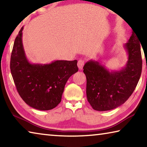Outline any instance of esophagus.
<instances>
[{"instance_id": "1", "label": "esophagus", "mask_w": 147, "mask_h": 147, "mask_svg": "<svg viewBox=\"0 0 147 147\" xmlns=\"http://www.w3.org/2000/svg\"><path fill=\"white\" fill-rule=\"evenodd\" d=\"M84 63H85V61H84V59H79L78 61V64L77 65H78V67L80 70H81V69L83 68Z\"/></svg>"}]
</instances>
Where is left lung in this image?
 Segmentation results:
<instances>
[{
	"label": "left lung",
	"instance_id": "obj_1",
	"mask_svg": "<svg viewBox=\"0 0 147 147\" xmlns=\"http://www.w3.org/2000/svg\"><path fill=\"white\" fill-rule=\"evenodd\" d=\"M124 47L127 52L128 61L121 70L109 71L93 60L84 65L87 98L94 110L108 111L120 106L138 85L142 71V58L140 41L134 31Z\"/></svg>",
	"mask_w": 147,
	"mask_h": 147
}]
</instances>
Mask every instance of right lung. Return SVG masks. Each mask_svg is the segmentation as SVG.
<instances>
[{
  "label": "right lung",
  "mask_w": 147,
  "mask_h": 147,
  "mask_svg": "<svg viewBox=\"0 0 147 147\" xmlns=\"http://www.w3.org/2000/svg\"><path fill=\"white\" fill-rule=\"evenodd\" d=\"M23 27L15 39L10 70L17 90L32 108L49 110L61 100L67 81L78 71L77 60H56L48 64L31 63L24 53L22 36Z\"/></svg>",
  "instance_id": "add662e5"
}]
</instances>
